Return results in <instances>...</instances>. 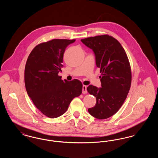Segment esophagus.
I'll use <instances>...</instances> for the list:
<instances>
[{
  "label": "esophagus",
  "instance_id": "1",
  "mask_svg": "<svg viewBox=\"0 0 158 158\" xmlns=\"http://www.w3.org/2000/svg\"><path fill=\"white\" fill-rule=\"evenodd\" d=\"M82 93L83 94H86L87 90H86V86L83 85L82 86Z\"/></svg>",
  "mask_w": 158,
  "mask_h": 158
}]
</instances>
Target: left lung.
Masks as SVG:
<instances>
[{
	"label": "left lung",
	"instance_id": "1",
	"mask_svg": "<svg viewBox=\"0 0 158 158\" xmlns=\"http://www.w3.org/2000/svg\"><path fill=\"white\" fill-rule=\"evenodd\" d=\"M95 55L100 69L101 88L89 85L87 90L96 97L95 105L88 112L96 118L106 119L117 113L127 98L131 83V70L127 54L120 43L108 35L81 40Z\"/></svg>",
	"mask_w": 158,
	"mask_h": 158
}]
</instances>
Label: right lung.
Masks as SVG:
<instances>
[{
    "label": "right lung",
    "instance_id": "obj_1",
    "mask_svg": "<svg viewBox=\"0 0 158 158\" xmlns=\"http://www.w3.org/2000/svg\"><path fill=\"white\" fill-rule=\"evenodd\" d=\"M75 41L53 39L40 43L27 60L24 80L27 94L38 110L51 118L63 115L73 99L82 92L80 81H63L58 75L65 49Z\"/></svg>",
    "mask_w": 158,
    "mask_h": 158
}]
</instances>
